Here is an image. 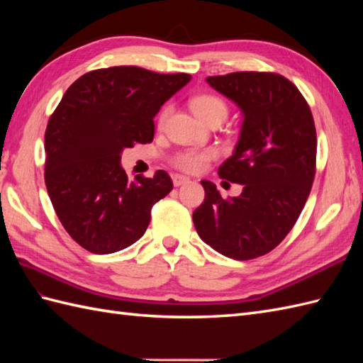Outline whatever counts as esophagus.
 <instances>
[{
	"mask_svg": "<svg viewBox=\"0 0 363 363\" xmlns=\"http://www.w3.org/2000/svg\"><path fill=\"white\" fill-rule=\"evenodd\" d=\"M173 177V184H174V187H179V186H184V184H187L190 179L189 177H186V176H182V174H173L172 176Z\"/></svg>",
	"mask_w": 363,
	"mask_h": 363,
	"instance_id": "1",
	"label": "esophagus"
}]
</instances>
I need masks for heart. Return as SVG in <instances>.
I'll return each instance as SVG.
<instances>
[{
  "label": "heart",
  "instance_id": "1",
  "mask_svg": "<svg viewBox=\"0 0 363 363\" xmlns=\"http://www.w3.org/2000/svg\"><path fill=\"white\" fill-rule=\"evenodd\" d=\"M190 107L191 111L195 112L196 117L199 120H203L207 123L212 118H220L225 120L228 115V107L223 101L221 98L213 96V95H198L190 99ZM168 109L160 113L159 123L164 125V121L167 120ZM213 157V151H187L182 152L176 157L174 164L179 167L184 172L189 173H196L201 172V169L207 165V162Z\"/></svg>",
  "mask_w": 363,
  "mask_h": 363
}]
</instances>
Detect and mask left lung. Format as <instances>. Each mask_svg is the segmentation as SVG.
Wrapping results in <instances>:
<instances>
[{"mask_svg":"<svg viewBox=\"0 0 363 363\" xmlns=\"http://www.w3.org/2000/svg\"><path fill=\"white\" fill-rule=\"evenodd\" d=\"M206 81L242 112L240 135L218 174L243 189L223 199L213 182L201 181L206 196L194 223L203 242L223 256L256 259L284 240L311 194L313 117L299 90L281 74L237 72Z\"/></svg>","mask_w":363,"mask_h":363,"instance_id":"left-lung-1","label":"left lung"}]
</instances>
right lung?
<instances>
[{
    "label": "right lung",
    "instance_id": "right-lung-1",
    "mask_svg": "<svg viewBox=\"0 0 363 363\" xmlns=\"http://www.w3.org/2000/svg\"><path fill=\"white\" fill-rule=\"evenodd\" d=\"M187 73L111 67L74 81L45 133V184L54 211L76 243L111 254L135 243L151 207L173 189L164 169L128 179L125 148L148 143L160 107L189 84Z\"/></svg>",
    "mask_w": 363,
    "mask_h": 363
}]
</instances>
